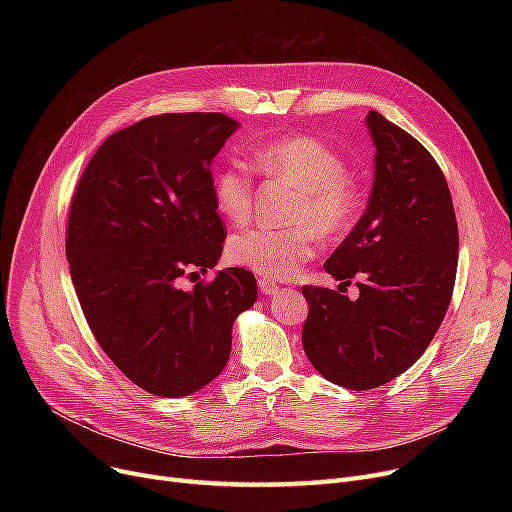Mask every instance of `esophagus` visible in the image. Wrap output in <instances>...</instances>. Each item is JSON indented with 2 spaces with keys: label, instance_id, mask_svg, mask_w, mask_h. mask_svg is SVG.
<instances>
[{
  "label": "esophagus",
  "instance_id": "esophagus-1",
  "mask_svg": "<svg viewBox=\"0 0 512 512\" xmlns=\"http://www.w3.org/2000/svg\"><path fill=\"white\" fill-rule=\"evenodd\" d=\"M259 290L263 294H276L280 290V286L276 282H272V280H267V278H259Z\"/></svg>",
  "mask_w": 512,
  "mask_h": 512
}]
</instances>
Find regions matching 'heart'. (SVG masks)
Returning <instances> with one entry per match:
<instances>
[{
	"label": "heart",
	"mask_w": 512,
	"mask_h": 512,
	"mask_svg": "<svg viewBox=\"0 0 512 512\" xmlns=\"http://www.w3.org/2000/svg\"><path fill=\"white\" fill-rule=\"evenodd\" d=\"M253 164L270 178L299 188L288 211V228H251L228 242V259L265 276L288 278L315 255L317 234L336 240L351 230L357 215V191L348 180L344 159L305 134L272 139L249 149ZM213 201L232 224H245L253 211V182L240 161L228 164L213 178Z\"/></svg>",
	"instance_id": "b5f03b06"
}]
</instances>
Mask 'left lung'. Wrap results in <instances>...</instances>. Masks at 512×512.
I'll return each mask as SVG.
<instances>
[{
  "mask_svg": "<svg viewBox=\"0 0 512 512\" xmlns=\"http://www.w3.org/2000/svg\"><path fill=\"white\" fill-rule=\"evenodd\" d=\"M375 174L365 213L324 263L359 299L303 286V348L332 384L371 390L407 371L448 311L459 228L446 178L407 130L369 110ZM340 284V286H342Z\"/></svg>",
  "mask_w": 512,
  "mask_h": 512,
  "instance_id": "8db88e82",
  "label": "left lung"
}]
</instances>
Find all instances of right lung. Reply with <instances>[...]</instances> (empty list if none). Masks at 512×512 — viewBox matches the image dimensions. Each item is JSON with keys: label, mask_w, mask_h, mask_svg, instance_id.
<instances>
[{"label": "right lung", "mask_w": 512, "mask_h": 512, "mask_svg": "<svg viewBox=\"0 0 512 512\" xmlns=\"http://www.w3.org/2000/svg\"><path fill=\"white\" fill-rule=\"evenodd\" d=\"M236 128L220 112L122 128L95 151L70 201L66 257L87 324L126 378L155 396H188L218 378L234 319L257 301L242 267L180 288L222 255L211 159Z\"/></svg>", "instance_id": "obj_1"}]
</instances>
